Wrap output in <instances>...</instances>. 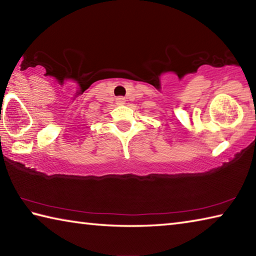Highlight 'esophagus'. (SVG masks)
Instances as JSON below:
<instances>
[{
    "mask_svg": "<svg viewBox=\"0 0 256 256\" xmlns=\"http://www.w3.org/2000/svg\"><path fill=\"white\" fill-rule=\"evenodd\" d=\"M116 104H118V105H124L125 99L123 97H118V99H116Z\"/></svg>",
    "mask_w": 256,
    "mask_h": 256,
    "instance_id": "obj_1",
    "label": "esophagus"
}]
</instances>
